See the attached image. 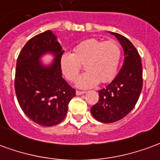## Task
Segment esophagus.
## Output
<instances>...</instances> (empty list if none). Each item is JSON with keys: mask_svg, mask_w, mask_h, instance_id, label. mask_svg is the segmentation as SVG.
Here are the masks:
<instances>
[{"mask_svg": "<svg viewBox=\"0 0 160 160\" xmlns=\"http://www.w3.org/2000/svg\"><path fill=\"white\" fill-rule=\"evenodd\" d=\"M86 93V92L84 91H76V95H81V94Z\"/></svg>", "mask_w": 160, "mask_h": 160, "instance_id": "esophagus-1", "label": "esophagus"}]
</instances>
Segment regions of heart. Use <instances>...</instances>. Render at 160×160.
<instances>
[{"mask_svg":"<svg viewBox=\"0 0 160 160\" xmlns=\"http://www.w3.org/2000/svg\"><path fill=\"white\" fill-rule=\"evenodd\" d=\"M121 48L114 40L100 41L92 38L80 42L73 54L64 53L60 57V70L69 81H74L84 65L86 73L79 77L76 86L87 89L95 87L99 81H111L118 72Z\"/></svg>","mask_w":160,"mask_h":160,"instance_id":"heart-1","label":"heart"}]
</instances>
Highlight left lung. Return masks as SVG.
Instances as JSON below:
<instances>
[{"mask_svg":"<svg viewBox=\"0 0 160 160\" xmlns=\"http://www.w3.org/2000/svg\"><path fill=\"white\" fill-rule=\"evenodd\" d=\"M110 33L118 38L122 47L124 62L114 80L98 91V101L91 108L93 118L104 123L121 120L134 109L143 82L141 59L137 49L125 37L111 32Z\"/></svg>","mask_w":160,"mask_h":160,"instance_id":"left-lung-1","label":"left lung"}]
</instances>
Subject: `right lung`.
Instances as JSON below:
<instances>
[{
  "instance_id": "1",
  "label": "right lung",
  "mask_w": 160,
  "mask_h": 160,
  "mask_svg": "<svg viewBox=\"0 0 160 160\" xmlns=\"http://www.w3.org/2000/svg\"><path fill=\"white\" fill-rule=\"evenodd\" d=\"M64 50L51 32L40 33L26 42L16 63L14 87L24 113L44 127L60 123L65 118L68 105L75 90L67 83L60 70V57ZM51 53L52 62L44 65L41 57Z\"/></svg>"
}]
</instances>
